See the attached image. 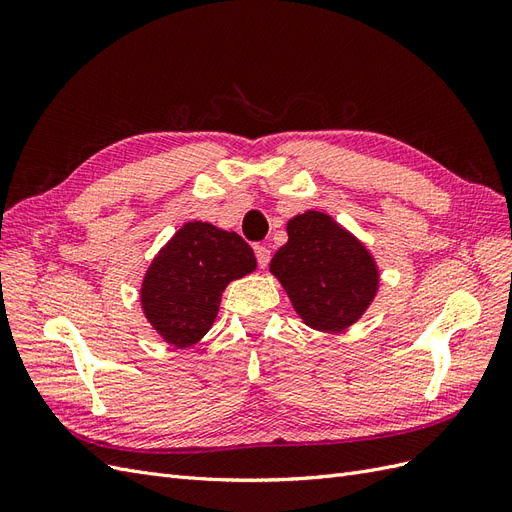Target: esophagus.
<instances>
[{"instance_id":"obj_1","label":"esophagus","mask_w":512,"mask_h":512,"mask_svg":"<svg viewBox=\"0 0 512 512\" xmlns=\"http://www.w3.org/2000/svg\"><path fill=\"white\" fill-rule=\"evenodd\" d=\"M254 252H256L258 267L265 269L269 265V260H271V250H269V247H265V245H256Z\"/></svg>"}]
</instances>
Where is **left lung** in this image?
Masks as SVG:
<instances>
[{
    "instance_id": "obj_1",
    "label": "left lung",
    "mask_w": 512,
    "mask_h": 512,
    "mask_svg": "<svg viewBox=\"0 0 512 512\" xmlns=\"http://www.w3.org/2000/svg\"><path fill=\"white\" fill-rule=\"evenodd\" d=\"M288 241L269 271L286 290L299 318L316 331L342 333L374 303L378 262L367 245L329 213L307 209L286 224Z\"/></svg>"
}]
</instances>
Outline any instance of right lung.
Listing matches in <instances>:
<instances>
[{"mask_svg":"<svg viewBox=\"0 0 512 512\" xmlns=\"http://www.w3.org/2000/svg\"><path fill=\"white\" fill-rule=\"evenodd\" d=\"M252 271L254 250L237 232L185 222L143 275V314L166 344L190 348L213 327L226 286Z\"/></svg>","mask_w":512,"mask_h":512,"instance_id":"add662e5","label":"right lung"}]
</instances>
